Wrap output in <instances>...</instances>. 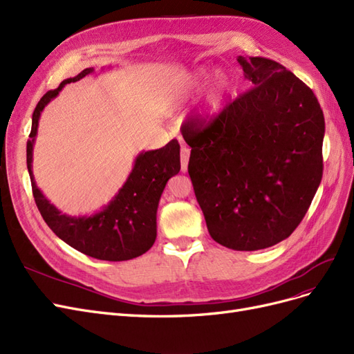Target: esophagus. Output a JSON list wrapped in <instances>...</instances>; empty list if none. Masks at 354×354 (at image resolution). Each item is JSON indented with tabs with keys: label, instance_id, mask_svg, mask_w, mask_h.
Segmentation results:
<instances>
[{
	"label": "esophagus",
	"instance_id": "34e87169",
	"mask_svg": "<svg viewBox=\"0 0 354 354\" xmlns=\"http://www.w3.org/2000/svg\"><path fill=\"white\" fill-rule=\"evenodd\" d=\"M188 160H189V148L182 147L180 148V170L184 174L188 170Z\"/></svg>",
	"mask_w": 354,
	"mask_h": 354
}]
</instances>
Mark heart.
I'll list each match as a JSON object with an SVG mask.
<instances>
[{
  "mask_svg": "<svg viewBox=\"0 0 354 354\" xmlns=\"http://www.w3.org/2000/svg\"><path fill=\"white\" fill-rule=\"evenodd\" d=\"M210 73L212 71L209 67L201 66L198 69L187 73L184 77H180L179 82L175 85L172 94H170L169 104L172 107H176L180 102H184L189 95L197 93V91L204 85V82L207 81ZM231 91L232 82L230 76L222 72L216 73L198 109V122L203 128L212 127V124L221 118Z\"/></svg>",
  "mask_w": 354,
  "mask_h": 354,
  "instance_id": "heart-1",
  "label": "heart"
}]
</instances>
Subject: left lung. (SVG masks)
I'll use <instances>...</instances> for the list:
<instances>
[{"mask_svg":"<svg viewBox=\"0 0 354 354\" xmlns=\"http://www.w3.org/2000/svg\"><path fill=\"white\" fill-rule=\"evenodd\" d=\"M252 89L212 127L188 120V174L216 243L256 252L288 238L322 179L325 119L313 91L277 62L238 55Z\"/></svg>","mask_w":354,"mask_h":354,"instance_id":"obj_1","label":"left lung"}]
</instances>
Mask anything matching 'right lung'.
<instances>
[{"instance_id": "right-lung-1", "label": "right lung", "mask_w": 354, "mask_h": 354, "mask_svg": "<svg viewBox=\"0 0 354 354\" xmlns=\"http://www.w3.org/2000/svg\"><path fill=\"white\" fill-rule=\"evenodd\" d=\"M89 73H94V67L84 69L75 77L64 79L59 88L48 91L33 110L32 129L26 144V163L33 198L51 231L77 252L98 260H131L148 252L156 241L158 201L167 180L180 170V147L176 140L158 150L141 151L136 156L131 174L116 196L93 214L62 213L44 196L33 176V144L42 110L67 84L76 82Z\"/></svg>"}]
</instances>
